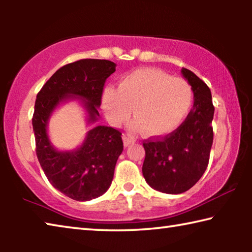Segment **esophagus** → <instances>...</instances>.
Here are the masks:
<instances>
[{
    "label": "esophagus",
    "mask_w": 252,
    "mask_h": 252,
    "mask_svg": "<svg viewBox=\"0 0 252 252\" xmlns=\"http://www.w3.org/2000/svg\"><path fill=\"white\" fill-rule=\"evenodd\" d=\"M122 139H123V143H125V147L130 146L131 143H133V142L135 141V140H134L133 138H131V136H129V135H126V134H123Z\"/></svg>",
    "instance_id": "esophagus-1"
}]
</instances>
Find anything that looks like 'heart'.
<instances>
[{"instance_id": "b5f03b06", "label": "heart", "mask_w": 252, "mask_h": 252, "mask_svg": "<svg viewBox=\"0 0 252 252\" xmlns=\"http://www.w3.org/2000/svg\"><path fill=\"white\" fill-rule=\"evenodd\" d=\"M193 102V90L187 80L172 78L156 69H139L126 75L118 90L106 89L102 108L113 126L135 117L133 127L151 136L171 133L181 125Z\"/></svg>"}]
</instances>
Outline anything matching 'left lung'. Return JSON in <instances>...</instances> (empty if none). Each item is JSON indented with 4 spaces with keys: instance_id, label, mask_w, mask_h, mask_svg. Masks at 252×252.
<instances>
[{
    "instance_id": "1",
    "label": "left lung",
    "mask_w": 252,
    "mask_h": 252,
    "mask_svg": "<svg viewBox=\"0 0 252 252\" xmlns=\"http://www.w3.org/2000/svg\"><path fill=\"white\" fill-rule=\"evenodd\" d=\"M181 73L192 87V110L170 134L143 141V177L153 189L170 194L186 192L200 180L213 142L215 106L210 89L192 71L182 67Z\"/></svg>"
}]
</instances>
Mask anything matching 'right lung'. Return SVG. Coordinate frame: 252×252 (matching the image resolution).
Masks as SVG:
<instances>
[{"mask_svg": "<svg viewBox=\"0 0 252 252\" xmlns=\"http://www.w3.org/2000/svg\"><path fill=\"white\" fill-rule=\"evenodd\" d=\"M116 66L109 60H79L60 67L36 95L32 126L37 159L51 185L76 201H89L109 189L123 150L122 133L97 126L78 149L59 151L49 139V119L60 103L78 99L87 110L88 122H96L105 80Z\"/></svg>", "mask_w": 252, "mask_h": 252, "instance_id": "1", "label": "right lung"}]
</instances>
